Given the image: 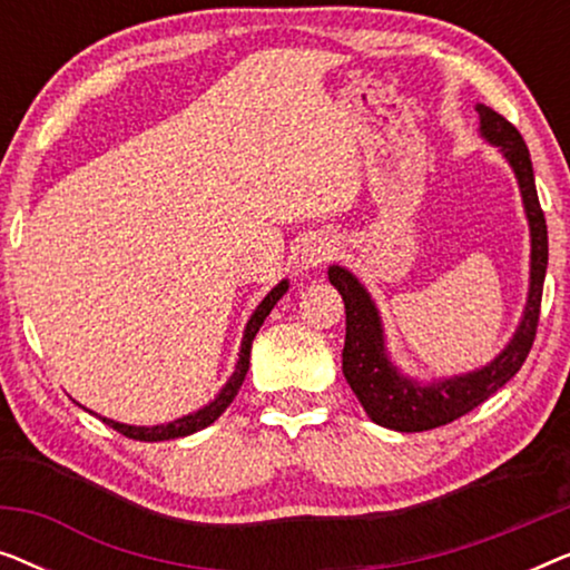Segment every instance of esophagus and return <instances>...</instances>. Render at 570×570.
Listing matches in <instances>:
<instances>
[{
  "mask_svg": "<svg viewBox=\"0 0 570 570\" xmlns=\"http://www.w3.org/2000/svg\"><path fill=\"white\" fill-rule=\"evenodd\" d=\"M334 252H337L334 240L324 236H311L301 248V264H306V267H318V264L330 262Z\"/></svg>",
  "mask_w": 570,
  "mask_h": 570,
  "instance_id": "obj_1",
  "label": "esophagus"
}]
</instances>
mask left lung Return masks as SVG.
Masks as SVG:
<instances>
[{
	"instance_id": "left-lung-1",
	"label": "left lung",
	"mask_w": 570,
	"mask_h": 570,
	"mask_svg": "<svg viewBox=\"0 0 570 570\" xmlns=\"http://www.w3.org/2000/svg\"><path fill=\"white\" fill-rule=\"evenodd\" d=\"M482 137L498 145L517 170L521 197H524L529 228H532V287L524 318L511 345L482 371L466 373L433 386H417L392 368L384 355V334H381L379 311L363 291V285L342 267H330V283L345 301L347 332L342 350V373L353 389L363 410L373 423L402 433H417L454 423L466 412L480 407L490 394H495L505 381L517 376L534 345L537 324H540L544 269H548V223L540 207L534 186V170L529 160L524 137L509 119L490 106H478Z\"/></svg>"
}]
</instances>
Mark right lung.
Instances as JSON below:
<instances>
[{"label":"right lung","mask_w":570,"mask_h":570,"mask_svg":"<svg viewBox=\"0 0 570 570\" xmlns=\"http://www.w3.org/2000/svg\"><path fill=\"white\" fill-rule=\"evenodd\" d=\"M287 291V283H279L275 291H272L267 298L259 303V308L254 311V316L248 318L246 324V334H244V345H240V355H238V365H236V373H233L228 384L220 394H217L215 402H209L205 410L194 412V415H186L181 420H174V423L168 425H155V428H137V425H124V423H114V420H104L106 425H111L114 431H119L121 435H127V439H135V441H168V439H181V435H189V433H197L202 428H207L209 423H215L217 417L223 415L225 407L233 402V396L238 394L240 384H244L246 379V371H248V357H252V342L256 337V332H259V326L264 324V318L269 316V311L275 308V303L283 298Z\"/></svg>","instance_id":"add662e5"}]
</instances>
